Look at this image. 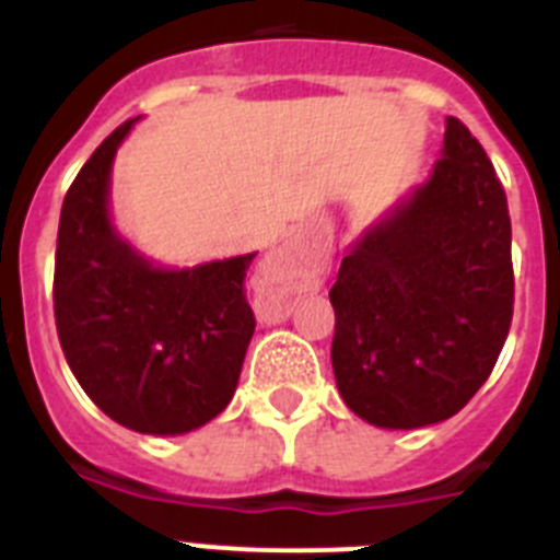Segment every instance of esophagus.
Instances as JSON below:
<instances>
[{
	"label": "esophagus",
	"instance_id": "obj_1",
	"mask_svg": "<svg viewBox=\"0 0 560 560\" xmlns=\"http://www.w3.org/2000/svg\"><path fill=\"white\" fill-rule=\"evenodd\" d=\"M325 266H328V246L308 244V241H291L271 252L257 277V316L269 325L289 319L296 296L319 283Z\"/></svg>",
	"mask_w": 560,
	"mask_h": 560
}]
</instances>
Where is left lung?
Here are the masks:
<instances>
[{
	"mask_svg": "<svg viewBox=\"0 0 560 560\" xmlns=\"http://www.w3.org/2000/svg\"><path fill=\"white\" fill-rule=\"evenodd\" d=\"M443 156L341 260L330 303L336 387L381 429L452 418L477 395L513 319L508 196L457 117Z\"/></svg>",
	"mask_w": 560,
	"mask_h": 560,
	"instance_id": "left-lung-1",
	"label": "left lung"
}]
</instances>
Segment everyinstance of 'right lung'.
Wrapping results in <instances>:
<instances>
[{
  "instance_id": "add662e5",
  "label": "right lung",
  "mask_w": 560,
  "mask_h": 560,
  "mask_svg": "<svg viewBox=\"0 0 560 560\" xmlns=\"http://www.w3.org/2000/svg\"><path fill=\"white\" fill-rule=\"evenodd\" d=\"M133 122L108 133L63 196L56 328L69 370L108 418L142 434H185L235 395L255 334L244 285L255 255L160 269L114 232L108 173Z\"/></svg>"
}]
</instances>
